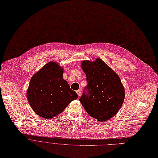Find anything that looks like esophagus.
<instances>
[{"instance_id":"34e87169","label":"esophagus","mask_w":158,"mask_h":158,"mask_svg":"<svg viewBox=\"0 0 158 158\" xmlns=\"http://www.w3.org/2000/svg\"><path fill=\"white\" fill-rule=\"evenodd\" d=\"M76 92H77V94L78 95V97H80V95H81V91H80V89H78V90H77Z\"/></svg>"}]
</instances>
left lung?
Masks as SVG:
<instances>
[{
	"mask_svg": "<svg viewBox=\"0 0 158 158\" xmlns=\"http://www.w3.org/2000/svg\"><path fill=\"white\" fill-rule=\"evenodd\" d=\"M81 67L86 76L88 93H83L79 101L93 118L102 122L110 119L119 111L124 100L121 79L100 58L84 60Z\"/></svg>",
	"mask_w": 158,
	"mask_h": 158,
	"instance_id": "obj_1",
	"label": "left lung"
}]
</instances>
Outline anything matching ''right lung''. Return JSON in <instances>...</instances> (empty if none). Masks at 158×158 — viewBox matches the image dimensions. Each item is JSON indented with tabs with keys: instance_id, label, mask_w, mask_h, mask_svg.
<instances>
[{
	"instance_id": "add662e5",
	"label": "right lung",
	"mask_w": 158,
	"mask_h": 158,
	"mask_svg": "<svg viewBox=\"0 0 158 158\" xmlns=\"http://www.w3.org/2000/svg\"><path fill=\"white\" fill-rule=\"evenodd\" d=\"M64 69L51 61L30 79L27 91L28 102L34 111L45 119L61 113L70 102L78 98L63 78Z\"/></svg>"
}]
</instances>
